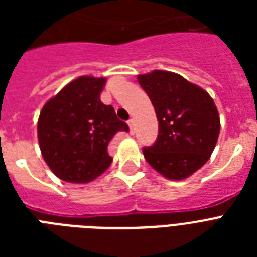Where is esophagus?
Listing matches in <instances>:
<instances>
[{
    "instance_id": "esophagus-1",
    "label": "esophagus",
    "mask_w": 257,
    "mask_h": 257,
    "mask_svg": "<svg viewBox=\"0 0 257 257\" xmlns=\"http://www.w3.org/2000/svg\"><path fill=\"white\" fill-rule=\"evenodd\" d=\"M128 125H129V131H131V133H135V120H133V118H131V120L128 121Z\"/></svg>"
}]
</instances>
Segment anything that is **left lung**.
<instances>
[{"label": "left lung", "mask_w": 257, "mask_h": 257, "mask_svg": "<svg viewBox=\"0 0 257 257\" xmlns=\"http://www.w3.org/2000/svg\"><path fill=\"white\" fill-rule=\"evenodd\" d=\"M137 80L159 121L155 144L143 148L145 160L167 179H187L209 160L217 143L220 117L215 102L177 73L153 70Z\"/></svg>", "instance_id": "left-lung-1"}]
</instances>
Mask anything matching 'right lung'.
<instances>
[{"label": "right lung", "mask_w": 257, "mask_h": 257, "mask_svg": "<svg viewBox=\"0 0 257 257\" xmlns=\"http://www.w3.org/2000/svg\"><path fill=\"white\" fill-rule=\"evenodd\" d=\"M105 78L82 76L50 98L38 117L42 157L58 179L89 183L112 164L108 145L126 122L117 118L112 105L101 102Z\"/></svg>", "instance_id": "1"}]
</instances>
